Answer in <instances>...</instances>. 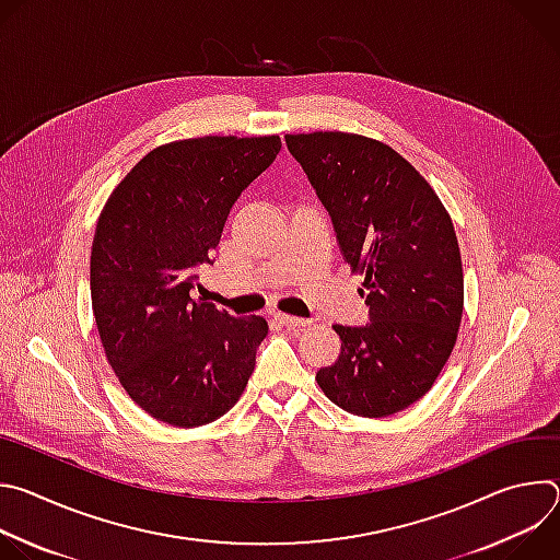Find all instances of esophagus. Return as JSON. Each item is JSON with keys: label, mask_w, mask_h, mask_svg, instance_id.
I'll list each match as a JSON object with an SVG mask.
<instances>
[{"label": "esophagus", "mask_w": 560, "mask_h": 560, "mask_svg": "<svg viewBox=\"0 0 560 560\" xmlns=\"http://www.w3.org/2000/svg\"><path fill=\"white\" fill-rule=\"evenodd\" d=\"M277 322L285 328H292V330H299V328H305L310 322L307 318H299V316H290V314H277Z\"/></svg>", "instance_id": "esophagus-1"}]
</instances>
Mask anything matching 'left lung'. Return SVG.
Segmentation results:
<instances>
[{
  "instance_id": "left-lung-1",
  "label": "left lung",
  "mask_w": 560,
  "mask_h": 560,
  "mask_svg": "<svg viewBox=\"0 0 560 560\" xmlns=\"http://www.w3.org/2000/svg\"><path fill=\"white\" fill-rule=\"evenodd\" d=\"M318 201L332 219L370 324L332 326L339 359L316 383L341 410L381 419L410 408L432 387L456 343L463 266L447 210L406 159L352 132L285 135Z\"/></svg>"
}]
</instances>
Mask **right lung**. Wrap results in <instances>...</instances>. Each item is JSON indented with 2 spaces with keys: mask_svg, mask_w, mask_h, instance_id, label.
Returning a JSON list of instances; mask_svg holds the SVG:
<instances>
[{
  "mask_svg": "<svg viewBox=\"0 0 560 560\" xmlns=\"http://www.w3.org/2000/svg\"><path fill=\"white\" fill-rule=\"evenodd\" d=\"M281 139L197 137L150 150L108 197L93 238L91 296L110 368L156 421L197 428L244 394L261 316L192 299L234 201L275 162Z\"/></svg>",
  "mask_w": 560,
  "mask_h": 560,
  "instance_id": "1",
  "label": "right lung"
}]
</instances>
